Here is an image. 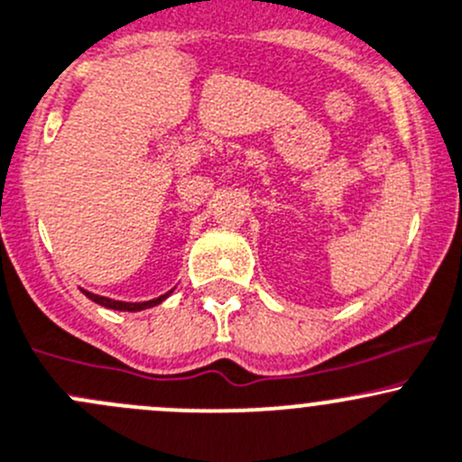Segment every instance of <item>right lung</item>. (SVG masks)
<instances>
[{"label": "right lung", "mask_w": 462, "mask_h": 462, "mask_svg": "<svg viewBox=\"0 0 462 462\" xmlns=\"http://www.w3.org/2000/svg\"><path fill=\"white\" fill-rule=\"evenodd\" d=\"M82 294L87 296V299H91L94 303L103 305V308H109V310H118V312H141V310H148V308H154V305H159L162 300H166L168 296L172 294L171 291H166V294L157 296V299L152 300H143V303H125V300H114V299H107V296H98V294H91V291L82 290Z\"/></svg>", "instance_id": "obj_1"}]
</instances>
